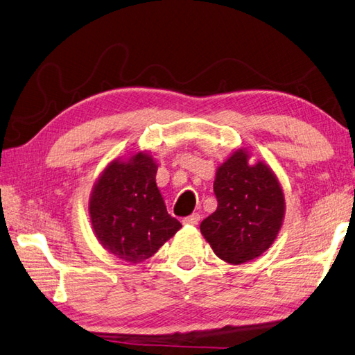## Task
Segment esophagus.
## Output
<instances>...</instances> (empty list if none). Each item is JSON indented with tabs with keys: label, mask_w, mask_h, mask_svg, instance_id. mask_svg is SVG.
Masks as SVG:
<instances>
[{
	"label": "esophagus",
	"mask_w": 355,
	"mask_h": 355,
	"mask_svg": "<svg viewBox=\"0 0 355 355\" xmlns=\"http://www.w3.org/2000/svg\"><path fill=\"white\" fill-rule=\"evenodd\" d=\"M199 222H200L199 212H193V214H190L188 217H184V220H182L184 225H198Z\"/></svg>",
	"instance_id": "34e87169"
}]
</instances>
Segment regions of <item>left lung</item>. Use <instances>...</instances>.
<instances>
[{
	"mask_svg": "<svg viewBox=\"0 0 355 355\" xmlns=\"http://www.w3.org/2000/svg\"><path fill=\"white\" fill-rule=\"evenodd\" d=\"M235 152L217 170V209L200 223V232L223 261L241 264L259 257L277 239L284 217V194L266 164H248Z\"/></svg>",
	"mask_w": 355,
	"mask_h": 355,
	"instance_id": "1",
	"label": "left lung"
}]
</instances>
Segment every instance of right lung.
I'll return each mask as SVG.
<instances>
[{
  "label": "right lung",
  "instance_id": "obj_1",
  "mask_svg": "<svg viewBox=\"0 0 355 355\" xmlns=\"http://www.w3.org/2000/svg\"><path fill=\"white\" fill-rule=\"evenodd\" d=\"M157 165L138 153L114 161L94 187L89 214L101 246L128 263L156 254L182 225L171 217L156 187Z\"/></svg>",
  "mask_w": 355,
  "mask_h": 355
}]
</instances>
